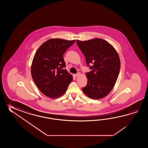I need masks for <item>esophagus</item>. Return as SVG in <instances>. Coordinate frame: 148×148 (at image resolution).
<instances>
[{"label": "esophagus", "instance_id": "obj_1", "mask_svg": "<svg viewBox=\"0 0 148 148\" xmlns=\"http://www.w3.org/2000/svg\"><path fill=\"white\" fill-rule=\"evenodd\" d=\"M80 75V73H77V74H73V77H77V76H78L79 75Z\"/></svg>", "mask_w": 148, "mask_h": 148}]
</instances>
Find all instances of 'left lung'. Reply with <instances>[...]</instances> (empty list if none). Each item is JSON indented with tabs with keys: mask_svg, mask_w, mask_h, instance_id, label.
<instances>
[{
	"mask_svg": "<svg viewBox=\"0 0 148 148\" xmlns=\"http://www.w3.org/2000/svg\"><path fill=\"white\" fill-rule=\"evenodd\" d=\"M76 42L91 70L86 73L87 84L82 88V91L91 99L105 97L113 88L119 74V54L111 44L101 38Z\"/></svg>",
	"mask_w": 148,
	"mask_h": 148,
	"instance_id": "obj_1",
	"label": "left lung"
}]
</instances>
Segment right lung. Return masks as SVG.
<instances>
[{"instance_id": "right-lung-1", "label": "right lung", "mask_w": 148, "mask_h": 148, "mask_svg": "<svg viewBox=\"0 0 148 148\" xmlns=\"http://www.w3.org/2000/svg\"><path fill=\"white\" fill-rule=\"evenodd\" d=\"M75 41L50 39L42 44L35 54L32 77L42 93L49 97L62 96L73 81V76L65 69L63 55Z\"/></svg>"}]
</instances>
